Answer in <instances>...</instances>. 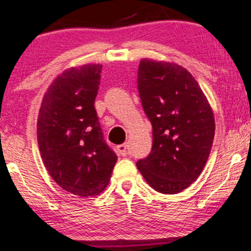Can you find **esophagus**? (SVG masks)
<instances>
[{"label": "esophagus", "mask_w": 251, "mask_h": 251, "mask_svg": "<svg viewBox=\"0 0 251 251\" xmlns=\"http://www.w3.org/2000/svg\"><path fill=\"white\" fill-rule=\"evenodd\" d=\"M117 150H118V153L123 155V157H126V155H127V145H126V144H122V145H119L117 148Z\"/></svg>", "instance_id": "obj_1"}]
</instances>
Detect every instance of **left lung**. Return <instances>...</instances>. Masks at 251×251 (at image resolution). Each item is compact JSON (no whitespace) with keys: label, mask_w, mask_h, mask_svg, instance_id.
<instances>
[{"label":"left lung","mask_w":251,"mask_h":251,"mask_svg":"<svg viewBox=\"0 0 251 251\" xmlns=\"http://www.w3.org/2000/svg\"><path fill=\"white\" fill-rule=\"evenodd\" d=\"M137 82L153 135L151 152L137 168L155 191L178 194L200 177L208 162L214 113L195 77L176 63L143 59Z\"/></svg>","instance_id":"obj_1"}]
</instances>
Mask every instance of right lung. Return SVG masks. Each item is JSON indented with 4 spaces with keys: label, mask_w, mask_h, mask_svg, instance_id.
Instances as JSON below:
<instances>
[{
    "label": "right lung",
    "mask_w": 251,
    "mask_h": 251,
    "mask_svg": "<svg viewBox=\"0 0 251 251\" xmlns=\"http://www.w3.org/2000/svg\"><path fill=\"white\" fill-rule=\"evenodd\" d=\"M101 65L65 71L43 97L37 143L43 164L66 191L89 197L107 186L117 154L103 139L94 101Z\"/></svg>",
    "instance_id": "1"
}]
</instances>
